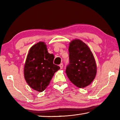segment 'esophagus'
I'll list each match as a JSON object with an SVG mask.
<instances>
[{
    "label": "esophagus",
    "instance_id": "1",
    "mask_svg": "<svg viewBox=\"0 0 120 120\" xmlns=\"http://www.w3.org/2000/svg\"><path fill=\"white\" fill-rule=\"evenodd\" d=\"M59 67H60V68L61 69H62V68H63V67H64V65H63L62 64H59Z\"/></svg>",
    "mask_w": 120,
    "mask_h": 120
}]
</instances>
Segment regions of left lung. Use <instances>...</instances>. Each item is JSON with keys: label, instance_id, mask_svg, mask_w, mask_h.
Returning <instances> with one entry per match:
<instances>
[{"label": "left lung", "instance_id": "8db88e82", "mask_svg": "<svg viewBox=\"0 0 120 120\" xmlns=\"http://www.w3.org/2000/svg\"><path fill=\"white\" fill-rule=\"evenodd\" d=\"M69 64L66 73L70 82L79 88L88 86L95 78L97 66L94 55L86 43L74 39L69 46Z\"/></svg>", "mask_w": 120, "mask_h": 120}]
</instances>
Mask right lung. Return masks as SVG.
Wrapping results in <instances>:
<instances>
[{
    "instance_id": "add662e5",
    "label": "right lung",
    "mask_w": 120,
    "mask_h": 120,
    "mask_svg": "<svg viewBox=\"0 0 120 120\" xmlns=\"http://www.w3.org/2000/svg\"><path fill=\"white\" fill-rule=\"evenodd\" d=\"M54 56L48 51L45 43L39 42L28 51L24 68L26 82L34 90L42 92L49 85L54 73L60 69L53 64Z\"/></svg>"
}]
</instances>
